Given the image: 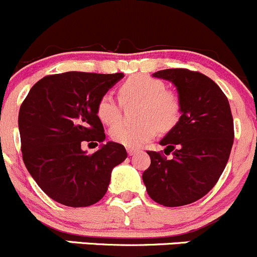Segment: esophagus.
<instances>
[{"instance_id": "obj_1", "label": "esophagus", "mask_w": 257, "mask_h": 257, "mask_svg": "<svg viewBox=\"0 0 257 257\" xmlns=\"http://www.w3.org/2000/svg\"><path fill=\"white\" fill-rule=\"evenodd\" d=\"M126 152H128L129 155H134L137 152H138V149H137V148H128V149H126Z\"/></svg>"}]
</instances>
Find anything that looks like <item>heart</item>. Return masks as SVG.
Segmentation results:
<instances>
[{"mask_svg":"<svg viewBox=\"0 0 257 257\" xmlns=\"http://www.w3.org/2000/svg\"><path fill=\"white\" fill-rule=\"evenodd\" d=\"M119 95L124 103H141V123L119 124L110 131V138L124 147H139L154 138L158 129L168 132L174 128L180 118V97L159 78L147 74L129 77L119 87ZM95 112L105 125L113 126L121 119V104L112 93H105L98 100Z\"/></svg>","mask_w":257,"mask_h":257,"instance_id":"b5f03b06","label":"heart"}]
</instances>
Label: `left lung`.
Returning <instances> with one entry per match:
<instances>
[{"instance_id": "8db88e82", "label": "left lung", "mask_w": 257, "mask_h": 257, "mask_svg": "<svg viewBox=\"0 0 257 257\" xmlns=\"http://www.w3.org/2000/svg\"><path fill=\"white\" fill-rule=\"evenodd\" d=\"M153 76L177 85L181 116L160 142L164 152H147L152 162L143 181L155 203L188 205L205 196L226 167L235 137L231 109L219 85L200 72L172 68Z\"/></svg>"}]
</instances>
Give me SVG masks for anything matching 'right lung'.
I'll return each mask as SVG.
<instances>
[{"label":"right lung","mask_w":257,"mask_h":257,"mask_svg":"<svg viewBox=\"0 0 257 257\" xmlns=\"http://www.w3.org/2000/svg\"><path fill=\"white\" fill-rule=\"evenodd\" d=\"M123 73L66 72L38 80L18 114L23 163L51 199L72 208L98 203L110 173L126 158L121 144L108 142L93 154L82 143H102L104 128L95 108Z\"/></svg>","instance_id":"1"}]
</instances>
